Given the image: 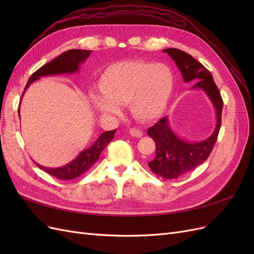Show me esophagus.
<instances>
[{
    "label": "esophagus",
    "instance_id": "esophagus-1",
    "mask_svg": "<svg viewBox=\"0 0 254 254\" xmlns=\"http://www.w3.org/2000/svg\"><path fill=\"white\" fill-rule=\"evenodd\" d=\"M129 133L131 134L132 136H135V137H141L143 135L142 130L136 129V128H131V129H130L129 130Z\"/></svg>",
    "mask_w": 254,
    "mask_h": 254
}]
</instances>
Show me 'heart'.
I'll use <instances>...</instances> for the list:
<instances>
[{"label":"heart","mask_w":254,"mask_h":254,"mask_svg":"<svg viewBox=\"0 0 254 254\" xmlns=\"http://www.w3.org/2000/svg\"><path fill=\"white\" fill-rule=\"evenodd\" d=\"M174 87L171 68L163 64L146 60H128L109 65L101 77L99 88L104 96H95L99 110L119 112L118 105L129 104L133 117L148 122L165 109Z\"/></svg>","instance_id":"b5f03b06"}]
</instances>
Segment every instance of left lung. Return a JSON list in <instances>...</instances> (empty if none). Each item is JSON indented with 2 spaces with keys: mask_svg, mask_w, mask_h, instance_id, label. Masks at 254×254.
Wrapping results in <instances>:
<instances>
[{
  "mask_svg": "<svg viewBox=\"0 0 254 254\" xmlns=\"http://www.w3.org/2000/svg\"><path fill=\"white\" fill-rule=\"evenodd\" d=\"M163 51L175 60L181 71L183 80L186 82L196 81L193 88L202 89L216 109V127L214 132L201 142L189 143L180 139L168 126L166 117L148 128L147 134L156 143V156L148 162L149 168L153 174L164 179H177L193 171L209 158L221 126L224 102L212 74L206 67L181 50L166 49Z\"/></svg>",
  "mask_w": 254,
  "mask_h": 254,
  "instance_id": "obj_1",
  "label": "left lung"
}]
</instances>
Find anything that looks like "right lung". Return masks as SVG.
Returning <instances> with one entry per match:
<instances>
[{
    "instance_id": "1",
    "label": "right lung",
    "mask_w": 254,
    "mask_h": 254,
    "mask_svg": "<svg viewBox=\"0 0 254 254\" xmlns=\"http://www.w3.org/2000/svg\"><path fill=\"white\" fill-rule=\"evenodd\" d=\"M90 54L91 51L88 50H68L66 52H64L61 55H59L55 59H53L47 64L42 65L40 68H38L35 73H33V75L30 76L26 83L25 90L30 83L34 80L39 79L41 76L74 73L76 71H78V66L80 63H83V61L90 56ZM115 130L117 129L102 133L91 147L81 151L78 157H76V159H74L72 162L67 163L64 166L57 168H49L39 164H37V166L41 168L42 171L47 172L51 176L55 177V178L60 180H72L77 178L80 175L88 172L90 170V167L98 160L101 152L106 148V146L114 139Z\"/></svg>"
}]
</instances>
